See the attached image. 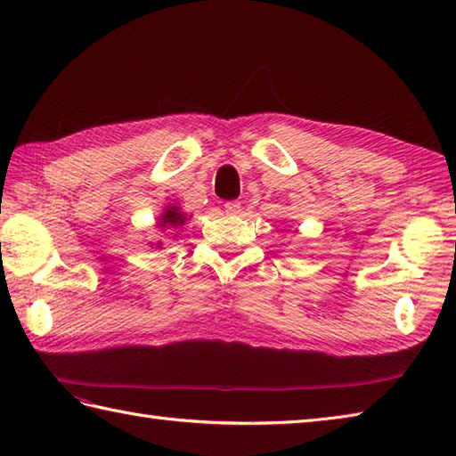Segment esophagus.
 <instances>
[{
  "label": "esophagus",
  "instance_id": "34e87169",
  "mask_svg": "<svg viewBox=\"0 0 456 456\" xmlns=\"http://www.w3.org/2000/svg\"><path fill=\"white\" fill-rule=\"evenodd\" d=\"M225 211L229 213V216H237V213H240V203L239 201H227Z\"/></svg>",
  "mask_w": 456,
  "mask_h": 456
}]
</instances>
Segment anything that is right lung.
Masks as SVG:
<instances>
[{"label":"right lung","instance_id":"obj_1","mask_svg":"<svg viewBox=\"0 0 456 456\" xmlns=\"http://www.w3.org/2000/svg\"><path fill=\"white\" fill-rule=\"evenodd\" d=\"M183 223H186V213H182L178 206H168L167 209H164V213L160 216V221H159V227L162 231L167 229H178L182 227ZM157 247L160 248L162 247V240H159Z\"/></svg>","mask_w":456,"mask_h":456}]
</instances>
